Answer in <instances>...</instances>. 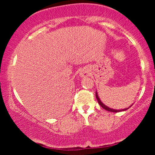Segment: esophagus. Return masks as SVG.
<instances>
[{
	"label": "esophagus",
	"mask_w": 155,
	"mask_h": 155,
	"mask_svg": "<svg viewBox=\"0 0 155 155\" xmlns=\"http://www.w3.org/2000/svg\"><path fill=\"white\" fill-rule=\"evenodd\" d=\"M90 75V72L87 69L84 68L81 71L79 72V76L80 77H87V76H89Z\"/></svg>",
	"instance_id": "34e87169"
}]
</instances>
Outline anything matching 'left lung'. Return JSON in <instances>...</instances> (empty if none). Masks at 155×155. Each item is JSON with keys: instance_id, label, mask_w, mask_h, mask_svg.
Wrapping results in <instances>:
<instances>
[{"instance_id": "left-lung-1", "label": "left lung", "mask_w": 155, "mask_h": 155, "mask_svg": "<svg viewBox=\"0 0 155 155\" xmlns=\"http://www.w3.org/2000/svg\"><path fill=\"white\" fill-rule=\"evenodd\" d=\"M95 94H96V95H96V98H97V102H98L99 105H100V106H101V107H102L103 108H104L105 110H106V111H111V112H114V113H117V112H120V111H125V110H127V109H128V108H129L130 107H131V106H133V104H132V105H131V106H130L128 108H124V109H114V108H109V107H108V106H106V105H105V104H104V103H103L102 101H101V99H100V97H99V96H98V94H97V91H96Z\"/></svg>"}]
</instances>
